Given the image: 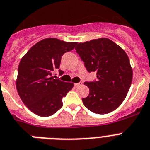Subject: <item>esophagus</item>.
I'll return each instance as SVG.
<instances>
[{"label": "esophagus", "mask_w": 150, "mask_h": 150, "mask_svg": "<svg viewBox=\"0 0 150 150\" xmlns=\"http://www.w3.org/2000/svg\"><path fill=\"white\" fill-rule=\"evenodd\" d=\"M82 84H83V83H82V82H80V83H78L74 84V86H75V87H79V86H80Z\"/></svg>", "instance_id": "obj_1"}]
</instances>
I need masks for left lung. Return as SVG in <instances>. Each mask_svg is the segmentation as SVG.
<instances>
[{
  "instance_id": "1",
  "label": "left lung",
  "mask_w": 150,
  "mask_h": 150,
  "mask_svg": "<svg viewBox=\"0 0 150 150\" xmlns=\"http://www.w3.org/2000/svg\"><path fill=\"white\" fill-rule=\"evenodd\" d=\"M75 49L88 72L97 75L94 81L84 83L89 93L82 98L83 103L98 115L113 112L125 100L132 83L128 56L120 46L106 38L79 43Z\"/></svg>"
}]
</instances>
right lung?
<instances>
[{"mask_svg": "<svg viewBox=\"0 0 150 150\" xmlns=\"http://www.w3.org/2000/svg\"><path fill=\"white\" fill-rule=\"evenodd\" d=\"M76 44L55 38H45L23 57L18 67L16 89L23 102L33 113L48 117L63 106V97L74 84L54 79L52 74L55 70L60 75L64 74L59 70L61 57Z\"/></svg>", "mask_w": 150, "mask_h": 150, "instance_id": "right-lung-1", "label": "right lung"}]
</instances>
